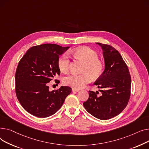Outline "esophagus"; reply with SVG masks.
Wrapping results in <instances>:
<instances>
[{
  "instance_id": "1",
  "label": "esophagus",
  "mask_w": 149,
  "mask_h": 149,
  "mask_svg": "<svg viewBox=\"0 0 149 149\" xmlns=\"http://www.w3.org/2000/svg\"><path fill=\"white\" fill-rule=\"evenodd\" d=\"M72 91H76V92H77V91H79V89H76V88H72Z\"/></svg>"
}]
</instances>
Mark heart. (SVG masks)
<instances>
[{
	"mask_svg": "<svg viewBox=\"0 0 149 149\" xmlns=\"http://www.w3.org/2000/svg\"><path fill=\"white\" fill-rule=\"evenodd\" d=\"M72 54L74 56L82 59L86 63L83 70L85 73L81 74L71 73L66 76L63 79V82L65 85L80 89L92 81V76L97 78L102 74L104 64L99 60L97 52L89 47H84L76 49L72 52ZM70 57L67 53L61 55L58 61L61 71L67 72L70 67Z\"/></svg>",
	"mask_w": 149,
	"mask_h": 149,
	"instance_id": "b5f03b06",
	"label": "heart"
}]
</instances>
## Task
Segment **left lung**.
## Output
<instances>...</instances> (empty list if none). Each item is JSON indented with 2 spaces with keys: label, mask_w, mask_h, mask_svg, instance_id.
<instances>
[{
  "label": "left lung",
  "mask_w": 149,
  "mask_h": 149,
  "mask_svg": "<svg viewBox=\"0 0 149 149\" xmlns=\"http://www.w3.org/2000/svg\"><path fill=\"white\" fill-rule=\"evenodd\" d=\"M102 49L105 68L94 82L100 96L89 91V98L83 104L90 114L100 120L118 115L126 108L130 96L131 77L128 67L119 52L110 45L96 42Z\"/></svg>",
  "instance_id": "1"
}]
</instances>
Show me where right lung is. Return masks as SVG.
<instances>
[{
	"mask_svg": "<svg viewBox=\"0 0 149 149\" xmlns=\"http://www.w3.org/2000/svg\"><path fill=\"white\" fill-rule=\"evenodd\" d=\"M68 48L55 44L33 46L19 61L15 76V93L22 107L31 114L40 118L54 115L71 93L69 86L50 91L47 86L60 74L59 56Z\"/></svg>",
	"mask_w": 149,
	"mask_h": 149,
	"instance_id": "add662e5",
	"label": "right lung"
}]
</instances>
